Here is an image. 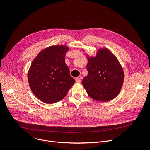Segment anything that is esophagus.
Listing matches in <instances>:
<instances>
[{"mask_svg":"<svg viewBox=\"0 0 150 150\" xmlns=\"http://www.w3.org/2000/svg\"><path fill=\"white\" fill-rule=\"evenodd\" d=\"M76 82L77 83H81L82 82V77L79 76L78 77L76 78Z\"/></svg>","mask_w":150,"mask_h":150,"instance_id":"obj_1","label":"esophagus"}]
</instances>
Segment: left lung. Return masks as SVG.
I'll list each match as a JSON object with an SVG mask.
<instances>
[{"mask_svg":"<svg viewBox=\"0 0 150 150\" xmlns=\"http://www.w3.org/2000/svg\"><path fill=\"white\" fill-rule=\"evenodd\" d=\"M88 75L82 82L88 95L95 100L107 102L119 93L124 73L117 59L106 48H101L95 57L88 59Z\"/></svg>","mask_w":150,"mask_h":150,"instance_id":"left-lung-1","label":"left lung"}]
</instances>
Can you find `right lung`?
I'll return each mask as SVG.
<instances>
[{
	"label": "right lung",
	"mask_w": 150,
	"mask_h": 150,
	"mask_svg": "<svg viewBox=\"0 0 150 150\" xmlns=\"http://www.w3.org/2000/svg\"><path fill=\"white\" fill-rule=\"evenodd\" d=\"M67 46L55 45L41 51L33 60L28 80L33 93L46 103L58 102L75 83L66 65Z\"/></svg>",
	"instance_id": "right-lung-1"
}]
</instances>
